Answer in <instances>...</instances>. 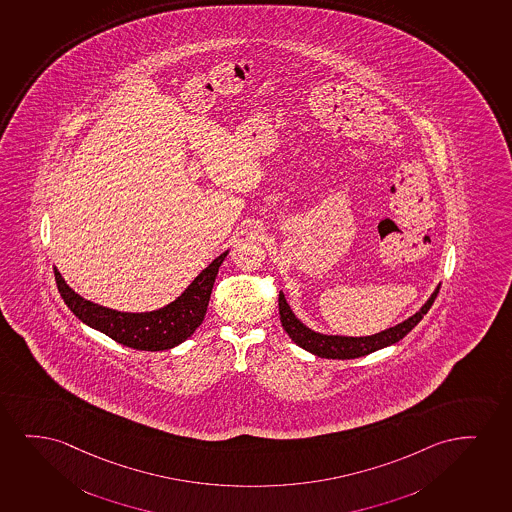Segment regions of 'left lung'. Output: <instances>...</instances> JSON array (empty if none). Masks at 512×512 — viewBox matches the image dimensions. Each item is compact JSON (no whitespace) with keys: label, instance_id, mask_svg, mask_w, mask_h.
<instances>
[{"label":"left lung","instance_id":"obj_1","mask_svg":"<svg viewBox=\"0 0 512 512\" xmlns=\"http://www.w3.org/2000/svg\"><path fill=\"white\" fill-rule=\"evenodd\" d=\"M438 292L439 286L432 292L424 306L420 307V311L405 319L403 323L387 328L384 332L370 335V337H342V335H325V333L314 332L293 314L283 292H279V319H281V325L285 328V332L290 335V339L302 349L312 352L314 356L326 359L361 358V356L396 344L405 337L406 333L412 332L413 328L419 325L420 319L424 318V314L431 309L434 300L438 297Z\"/></svg>","mask_w":512,"mask_h":512}]
</instances>
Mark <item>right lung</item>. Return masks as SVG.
<instances>
[{
    "label": "right lung",
    "instance_id": "add662e5",
    "mask_svg": "<svg viewBox=\"0 0 512 512\" xmlns=\"http://www.w3.org/2000/svg\"><path fill=\"white\" fill-rule=\"evenodd\" d=\"M227 253H220L210 266L194 278L180 297L168 306L151 312H121L93 304L67 285L57 267H54L55 281L66 306L85 325L137 351H166L189 339L203 323L213 283Z\"/></svg>",
    "mask_w": 512,
    "mask_h": 512
}]
</instances>
